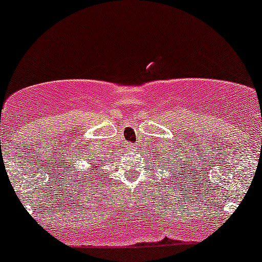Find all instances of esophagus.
Listing matches in <instances>:
<instances>
[{
	"label": "esophagus",
	"mask_w": 262,
	"mask_h": 262,
	"mask_svg": "<svg viewBox=\"0 0 262 262\" xmlns=\"http://www.w3.org/2000/svg\"><path fill=\"white\" fill-rule=\"evenodd\" d=\"M135 148H136V147H135L134 145H127V147H126V149H127V151H134Z\"/></svg>",
	"instance_id": "obj_1"
}]
</instances>
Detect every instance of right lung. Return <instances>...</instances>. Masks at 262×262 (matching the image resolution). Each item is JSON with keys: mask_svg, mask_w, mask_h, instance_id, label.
<instances>
[{"mask_svg": "<svg viewBox=\"0 0 262 262\" xmlns=\"http://www.w3.org/2000/svg\"><path fill=\"white\" fill-rule=\"evenodd\" d=\"M93 163L95 164V162H93ZM94 164H92V166H90L89 169L84 170V173H81V177L85 178V179H88V178H90V176H93V177H96V176H99L98 170H100V169H98V167L94 166Z\"/></svg>", "mask_w": 262, "mask_h": 262, "instance_id": "add662e5", "label": "right lung"}]
</instances>
